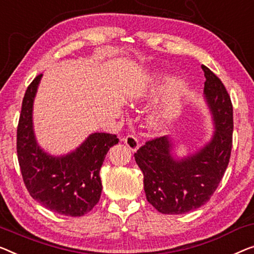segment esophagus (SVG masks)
<instances>
[{"label": "esophagus", "instance_id": "34e87169", "mask_svg": "<svg viewBox=\"0 0 254 254\" xmlns=\"http://www.w3.org/2000/svg\"><path fill=\"white\" fill-rule=\"evenodd\" d=\"M122 140L124 141V143H126V145H127V146L128 147V148H130L132 151H134V150L138 149L139 141H138V139L135 138L133 134H127V137H124Z\"/></svg>", "mask_w": 254, "mask_h": 254}]
</instances>
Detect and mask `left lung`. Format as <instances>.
<instances>
[{
	"label": "left lung",
	"mask_w": 254,
	"mask_h": 254,
	"mask_svg": "<svg viewBox=\"0 0 254 254\" xmlns=\"http://www.w3.org/2000/svg\"><path fill=\"white\" fill-rule=\"evenodd\" d=\"M204 94L215 131L209 143L176 160L169 137L146 141L134 154L143 175L146 198L163 214H184L198 209L213 195L228 166L233 146V104L221 79L202 65Z\"/></svg>",
	"instance_id": "1"
}]
</instances>
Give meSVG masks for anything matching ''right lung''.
<instances>
[{"label":"right lung","instance_id":"obj_1","mask_svg":"<svg viewBox=\"0 0 254 254\" xmlns=\"http://www.w3.org/2000/svg\"><path fill=\"white\" fill-rule=\"evenodd\" d=\"M42 74L26 90L17 128V154L29 195L44 207L68 217H81L99 202L100 169L116 134H90L76 150L55 157L37 145L33 131V101Z\"/></svg>","mask_w":254,"mask_h":254}]
</instances>
